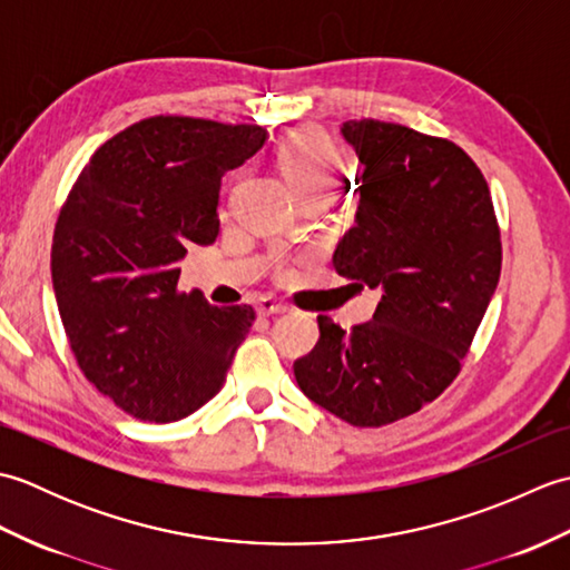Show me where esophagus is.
Listing matches in <instances>:
<instances>
[{
  "mask_svg": "<svg viewBox=\"0 0 570 570\" xmlns=\"http://www.w3.org/2000/svg\"><path fill=\"white\" fill-rule=\"evenodd\" d=\"M254 308H257L259 316H278V313H286L288 311V306L284 304V301H276L272 296L257 298V304H254Z\"/></svg>",
  "mask_w": 570,
  "mask_h": 570,
  "instance_id": "esophagus-1",
  "label": "esophagus"
}]
</instances>
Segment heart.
<instances>
[{
    "label": "heart",
    "mask_w": 570,
    "mask_h": 570,
    "mask_svg": "<svg viewBox=\"0 0 570 570\" xmlns=\"http://www.w3.org/2000/svg\"><path fill=\"white\" fill-rule=\"evenodd\" d=\"M278 166L301 200L328 198L343 176L341 154L318 129H298L288 135L278 149ZM276 272H286L282 257H276Z\"/></svg>",
    "instance_id": "obj_1"
}]
</instances>
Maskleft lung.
I'll list each match as a JSON object with an SVG mask.
<instances>
[{
  "label": "left lung",
  "instance_id": "left-lung-1",
  "mask_svg": "<svg viewBox=\"0 0 570 570\" xmlns=\"http://www.w3.org/2000/svg\"><path fill=\"white\" fill-rule=\"evenodd\" d=\"M343 137L362 174L355 225L335 272L382 288L372 321L318 316V345L294 362L311 402L360 429L386 426L441 396L468 355L502 269L488 180L458 144L380 119Z\"/></svg>",
  "mask_w": 570,
  "mask_h": 570
}]
</instances>
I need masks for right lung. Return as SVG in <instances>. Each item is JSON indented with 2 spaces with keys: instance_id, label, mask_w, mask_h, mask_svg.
Masks as SVG:
<instances>
[{
  "instance_id": "1",
  "label": "right lung",
  "mask_w": 570,
  "mask_h": 570,
  "mask_svg": "<svg viewBox=\"0 0 570 570\" xmlns=\"http://www.w3.org/2000/svg\"><path fill=\"white\" fill-rule=\"evenodd\" d=\"M264 139L259 125L141 119L92 154L60 208V321L85 377L129 416L178 421L223 390L254 308L178 292L180 259L213 245L223 176Z\"/></svg>"
}]
</instances>
